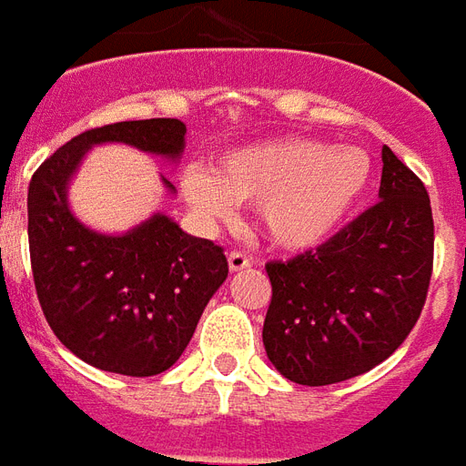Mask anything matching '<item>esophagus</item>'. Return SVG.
I'll use <instances>...</instances> for the list:
<instances>
[{"instance_id":"obj_1","label":"esophagus","mask_w":466,"mask_h":466,"mask_svg":"<svg viewBox=\"0 0 466 466\" xmlns=\"http://www.w3.org/2000/svg\"><path fill=\"white\" fill-rule=\"evenodd\" d=\"M228 268L233 270V273H238V270H246V268H250V258H248L246 253H240V250H230Z\"/></svg>"}]
</instances>
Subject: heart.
<instances>
[{
    "label": "heart",
    "instance_id": "b5f03b06",
    "mask_svg": "<svg viewBox=\"0 0 466 466\" xmlns=\"http://www.w3.org/2000/svg\"><path fill=\"white\" fill-rule=\"evenodd\" d=\"M372 163L362 148L315 138H278L230 151L216 171L191 166L183 193L206 218H228L233 203L256 206L273 246L300 250L328 240L368 191Z\"/></svg>",
    "mask_w": 466,
    "mask_h": 466
}]
</instances>
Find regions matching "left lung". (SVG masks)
Here are the masks:
<instances>
[{"mask_svg":"<svg viewBox=\"0 0 466 466\" xmlns=\"http://www.w3.org/2000/svg\"><path fill=\"white\" fill-rule=\"evenodd\" d=\"M434 223L424 183L382 146L380 200L315 250L268 263L263 345L298 385H335L395 352L427 300Z\"/></svg>","mask_w":466,"mask_h":466,"instance_id":"1","label":"left lung"}]
</instances>
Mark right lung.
I'll return each instance as SVG.
<instances>
[{
  "label": "right lung",
  "instance_id": "1",
  "mask_svg": "<svg viewBox=\"0 0 466 466\" xmlns=\"http://www.w3.org/2000/svg\"><path fill=\"white\" fill-rule=\"evenodd\" d=\"M101 144L178 161L186 124L146 118L91 128L36 168L26 198L36 298L54 335L79 360L116 375H161L191 342L228 278V260L213 240L188 236L163 213L121 236L84 226L69 208V183ZM161 181L173 193V183Z\"/></svg>",
  "mask_w": 466,
  "mask_h": 466
}]
</instances>
